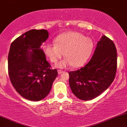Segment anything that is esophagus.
Wrapping results in <instances>:
<instances>
[{
  "mask_svg": "<svg viewBox=\"0 0 127 127\" xmlns=\"http://www.w3.org/2000/svg\"><path fill=\"white\" fill-rule=\"evenodd\" d=\"M64 71L63 70H58V73H59V74H62V73H63Z\"/></svg>",
  "mask_w": 127,
  "mask_h": 127,
  "instance_id": "34e87169",
  "label": "esophagus"
}]
</instances>
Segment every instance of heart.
Segmentation results:
<instances>
[{
  "label": "heart",
  "instance_id": "1",
  "mask_svg": "<svg viewBox=\"0 0 127 127\" xmlns=\"http://www.w3.org/2000/svg\"><path fill=\"white\" fill-rule=\"evenodd\" d=\"M54 43H45L43 51L54 63L59 62L64 52L65 58L57 64L59 68L71 65L75 67L82 66L90 57L94 48V43L91 39L76 32H68L59 35L54 39Z\"/></svg>",
  "mask_w": 127,
  "mask_h": 127
}]
</instances>
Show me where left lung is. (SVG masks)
Instances as JSON below:
<instances>
[{
  "mask_svg": "<svg viewBox=\"0 0 127 127\" xmlns=\"http://www.w3.org/2000/svg\"><path fill=\"white\" fill-rule=\"evenodd\" d=\"M116 68L115 45L112 40L103 35L97 43L90 62L78 70L68 72L72 93L82 100L98 97L113 82Z\"/></svg>",
  "mask_w": 127,
  "mask_h": 127,
  "instance_id": "left-lung-1",
  "label": "left lung"
}]
</instances>
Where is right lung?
Returning <instances> with one entry per match:
<instances>
[{
  "label": "right lung",
  "instance_id": "obj_1",
  "mask_svg": "<svg viewBox=\"0 0 127 127\" xmlns=\"http://www.w3.org/2000/svg\"><path fill=\"white\" fill-rule=\"evenodd\" d=\"M46 30H30L11 43L8 54V73L17 93L31 101H39L49 94L58 75L51 69L40 46L46 40Z\"/></svg>",
  "mask_w": 127,
  "mask_h": 127
}]
</instances>
